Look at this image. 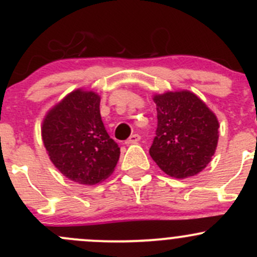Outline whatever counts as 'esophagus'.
<instances>
[{"mask_svg":"<svg viewBox=\"0 0 257 257\" xmlns=\"http://www.w3.org/2000/svg\"><path fill=\"white\" fill-rule=\"evenodd\" d=\"M139 141H141V136H139V134H132L125 143L126 144H136V143H138Z\"/></svg>","mask_w":257,"mask_h":257,"instance_id":"obj_1","label":"esophagus"}]
</instances>
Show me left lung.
<instances>
[{"instance_id":"obj_1","label":"left lung","mask_w":257,"mask_h":257,"mask_svg":"<svg viewBox=\"0 0 257 257\" xmlns=\"http://www.w3.org/2000/svg\"><path fill=\"white\" fill-rule=\"evenodd\" d=\"M158 128L149 153L172 178L185 179L203 172L219 141V120L211 109L188 89L153 95Z\"/></svg>"}]
</instances>
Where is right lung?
Here are the masks:
<instances>
[{"mask_svg":"<svg viewBox=\"0 0 257 257\" xmlns=\"http://www.w3.org/2000/svg\"><path fill=\"white\" fill-rule=\"evenodd\" d=\"M100 95L77 88L46 113L41 124L49 160L63 177L95 185L113 174L120 155L100 116Z\"/></svg>","mask_w":257,"mask_h":257,"instance_id":"add662e5","label":"right lung"}]
</instances>
